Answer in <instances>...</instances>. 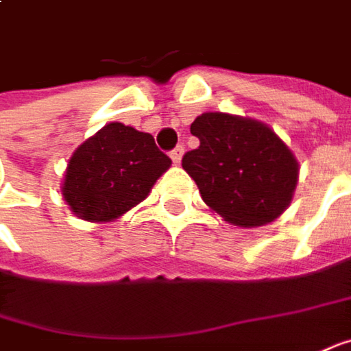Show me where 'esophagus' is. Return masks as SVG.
Listing matches in <instances>:
<instances>
[{"mask_svg": "<svg viewBox=\"0 0 351 351\" xmlns=\"http://www.w3.org/2000/svg\"><path fill=\"white\" fill-rule=\"evenodd\" d=\"M182 155H184V147L182 145H176L175 149L171 152V159H173V163H180V159H182Z\"/></svg>", "mask_w": 351, "mask_h": 351, "instance_id": "esophagus-1", "label": "esophagus"}]
</instances>
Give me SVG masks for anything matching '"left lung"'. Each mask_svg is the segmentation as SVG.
I'll return each instance as SVG.
<instances>
[{"label": "left lung", "instance_id": "left-lung-1", "mask_svg": "<svg viewBox=\"0 0 351 351\" xmlns=\"http://www.w3.org/2000/svg\"><path fill=\"white\" fill-rule=\"evenodd\" d=\"M198 149L184 153L182 169L204 202L225 221L258 227L289 206L297 184L293 153L270 128L250 118L206 112L192 126Z\"/></svg>", "mask_w": 351, "mask_h": 351}]
</instances>
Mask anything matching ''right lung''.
<instances>
[{
    "label": "right lung",
    "instance_id": "right-lung-1",
    "mask_svg": "<svg viewBox=\"0 0 351 351\" xmlns=\"http://www.w3.org/2000/svg\"><path fill=\"white\" fill-rule=\"evenodd\" d=\"M169 167L152 134L112 122L71 155L62 196L79 217L110 221L145 198Z\"/></svg>",
    "mask_w": 351,
    "mask_h": 351
}]
</instances>
